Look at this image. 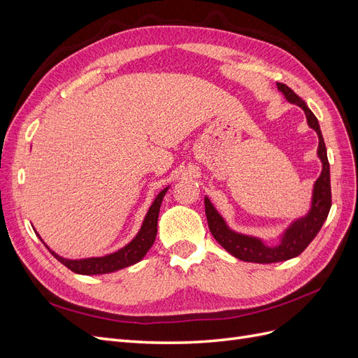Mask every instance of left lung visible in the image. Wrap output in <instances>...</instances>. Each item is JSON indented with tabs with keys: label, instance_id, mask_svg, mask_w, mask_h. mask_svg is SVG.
I'll return each instance as SVG.
<instances>
[{
	"label": "left lung",
	"instance_id": "1",
	"mask_svg": "<svg viewBox=\"0 0 358 358\" xmlns=\"http://www.w3.org/2000/svg\"><path fill=\"white\" fill-rule=\"evenodd\" d=\"M278 90L285 95V99L301 107L303 112L306 115L308 125L315 129L318 134V157L322 162V171L320 178L317 179L315 185H313L312 192V204L310 210L303 216V218L292 222L285 233L280 237V242L276 246H267L263 241L257 239L252 236H245L241 233H236L229 229L225 224L222 216L213 208V204L208 197H204L206 206V218H208L209 230L215 241L218 242L225 251H229L233 257L242 259V262L249 263H259V264H268V263H278L285 262V259L294 258L300 255L308 245L315 239V236L321 230L324 221L327 220L330 208H331V188H330V166L327 159V149L324 138L321 134V128L318 124L317 116L310 112L306 103L303 101L300 96L288 88L284 83H276Z\"/></svg>",
	"mask_w": 358,
	"mask_h": 358
}]
</instances>
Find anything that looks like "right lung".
<instances>
[{
  "mask_svg": "<svg viewBox=\"0 0 358 358\" xmlns=\"http://www.w3.org/2000/svg\"><path fill=\"white\" fill-rule=\"evenodd\" d=\"M167 189H169V187L162 189L155 197L152 206H150L146 216H145L142 229H140V231L137 233L134 239L129 242L128 245H125L124 248L119 249V251L113 252V254L104 255V257L69 259V258H64V257L55 254L53 251H50L49 246L46 243L45 245L52 252V255L58 259V262H61L67 268H70L71 272L79 273V275H104V273L116 272V270H121V268L128 267V266H133V264L138 263L140 259H142L146 255V252L149 251L150 246H152L154 242H155L159 208H161L162 199H164ZM40 241H41V237H40Z\"/></svg>",
  "mask_w": 358,
  "mask_h": 358,
  "instance_id": "obj_1",
  "label": "right lung"
}]
</instances>
